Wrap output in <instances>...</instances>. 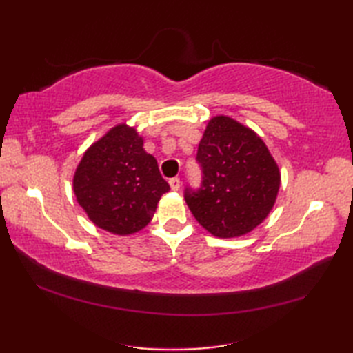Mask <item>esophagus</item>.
<instances>
[{"label":"esophagus","mask_w":353,"mask_h":353,"mask_svg":"<svg viewBox=\"0 0 353 353\" xmlns=\"http://www.w3.org/2000/svg\"><path fill=\"white\" fill-rule=\"evenodd\" d=\"M170 186H171L172 191H177L179 188H181V179H179V177L170 179Z\"/></svg>","instance_id":"obj_1"}]
</instances>
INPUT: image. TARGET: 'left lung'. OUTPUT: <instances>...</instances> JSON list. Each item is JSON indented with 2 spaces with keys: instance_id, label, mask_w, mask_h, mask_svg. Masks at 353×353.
Here are the masks:
<instances>
[{
  "instance_id": "left-lung-1",
  "label": "left lung",
  "mask_w": 353,
  "mask_h": 353,
  "mask_svg": "<svg viewBox=\"0 0 353 353\" xmlns=\"http://www.w3.org/2000/svg\"><path fill=\"white\" fill-rule=\"evenodd\" d=\"M203 170L199 191L185 200L201 228L219 238L249 234L267 219L281 186V171L265 142L236 119L216 115L199 144Z\"/></svg>"
}]
</instances>
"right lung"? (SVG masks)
Wrapping results in <instances>:
<instances>
[{"mask_svg": "<svg viewBox=\"0 0 353 353\" xmlns=\"http://www.w3.org/2000/svg\"><path fill=\"white\" fill-rule=\"evenodd\" d=\"M81 209L97 228L133 235L152 221L170 185L144 150V138L129 124L112 127L81 156L72 177Z\"/></svg>", "mask_w": 353, "mask_h": 353, "instance_id": "obj_1", "label": "right lung"}]
</instances>
